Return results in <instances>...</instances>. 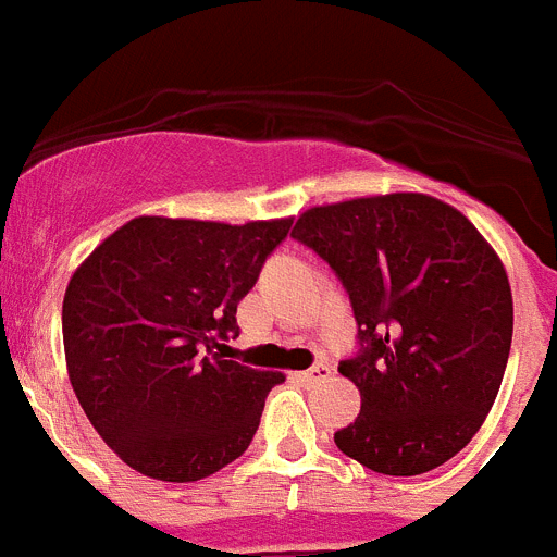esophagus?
Returning <instances> with one entry per match:
<instances>
[{
    "mask_svg": "<svg viewBox=\"0 0 557 557\" xmlns=\"http://www.w3.org/2000/svg\"><path fill=\"white\" fill-rule=\"evenodd\" d=\"M330 376H332V368L324 366V362H319V366L308 368V371H302V373H296V379H299L302 384L324 382V379H330Z\"/></svg>",
    "mask_w": 557,
    "mask_h": 557,
    "instance_id": "34e87169",
    "label": "esophagus"
}]
</instances>
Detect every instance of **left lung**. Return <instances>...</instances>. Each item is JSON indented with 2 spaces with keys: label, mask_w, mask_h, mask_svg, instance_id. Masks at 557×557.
Returning a JSON list of instances; mask_svg holds the SVG:
<instances>
[{
  "label": "left lung",
  "mask_w": 557,
  "mask_h": 557,
  "mask_svg": "<svg viewBox=\"0 0 557 557\" xmlns=\"http://www.w3.org/2000/svg\"><path fill=\"white\" fill-rule=\"evenodd\" d=\"M290 236L324 258L351 299L360 355L337 371L362 398L335 445L384 475L454 459L506 373L513 299L478 227L420 191L355 197L299 214Z\"/></svg>",
  "instance_id": "obj_1"
}]
</instances>
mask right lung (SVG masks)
<instances>
[{
  "instance_id": "obj_1",
  "label": "right lung",
  "mask_w": 557,
  "mask_h": 557,
  "mask_svg": "<svg viewBox=\"0 0 557 557\" xmlns=\"http://www.w3.org/2000/svg\"><path fill=\"white\" fill-rule=\"evenodd\" d=\"M285 220L134 216L79 263L62 299L71 387L92 429L156 481L214 475L244 454L283 373L225 360L236 305Z\"/></svg>"
}]
</instances>
